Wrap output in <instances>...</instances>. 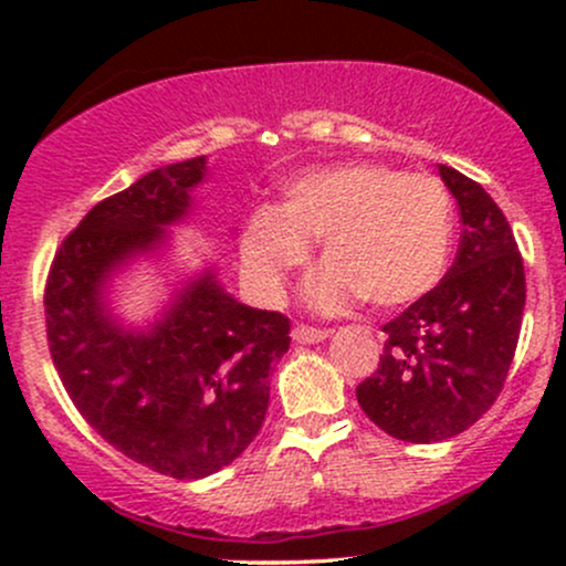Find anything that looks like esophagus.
<instances>
[{
	"mask_svg": "<svg viewBox=\"0 0 566 566\" xmlns=\"http://www.w3.org/2000/svg\"><path fill=\"white\" fill-rule=\"evenodd\" d=\"M333 335V329H322V327H308V324H295L292 327V340L295 343H322Z\"/></svg>",
	"mask_w": 566,
	"mask_h": 566,
	"instance_id": "1",
	"label": "esophagus"
}]
</instances>
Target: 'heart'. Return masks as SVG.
<instances>
[{"instance_id": "b5f03b06", "label": "heart", "mask_w": 566, "mask_h": 566, "mask_svg": "<svg viewBox=\"0 0 566 566\" xmlns=\"http://www.w3.org/2000/svg\"><path fill=\"white\" fill-rule=\"evenodd\" d=\"M454 212L444 184L375 161L311 170L284 188L276 210L252 212L244 269L265 295H279L292 271L322 242L327 269L308 301L333 311L361 297L373 308H405L426 297L452 255Z\"/></svg>"}]
</instances>
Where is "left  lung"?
<instances>
[{"mask_svg": "<svg viewBox=\"0 0 566 566\" xmlns=\"http://www.w3.org/2000/svg\"><path fill=\"white\" fill-rule=\"evenodd\" d=\"M463 233L447 276L382 324L380 365L356 386L375 426L431 444L463 433L495 405L522 329L524 263L503 210L476 180L439 165Z\"/></svg>", "mask_w": 566, "mask_h": 566, "instance_id": "left-lung-1", "label": "left lung"}]
</instances>
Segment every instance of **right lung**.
I'll list each match as a JSON object with an SVG mask.
<instances>
[{
	"instance_id": "obj_1",
	"label": "right lung",
	"mask_w": 566,
	"mask_h": 566,
	"mask_svg": "<svg viewBox=\"0 0 566 566\" xmlns=\"http://www.w3.org/2000/svg\"><path fill=\"white\" fill-rule=\"evenodd\" d=\"M205 175V157L178 161L97 201L57 247L44 287L50 356L74 407L114 450L172 479H205L247 450L271 365L290 348L287 316L233 301L216 271L186 282L146 329L106 305L114 271L165 244Z\"/></svg>"
}]
</instances>
